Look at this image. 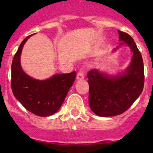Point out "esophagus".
Masks as SVG:
<instances>
[{
	"label": "esophagus",
	"instance_id": "34e87169",
	"mask_svg": "<svg viewBox=\"0 0 153 153\" xmlns=\"http://www.w3.org/2000/svg\"><path fill=\"white\" fill-rule=\"evenodd\" d=\"M84 79V74L82 71H79L77 73V75H76V79L77 80H80V79Z\"/></svg>",
	"mask_w": 153,
	"mask_h": 153
}]
</instances>
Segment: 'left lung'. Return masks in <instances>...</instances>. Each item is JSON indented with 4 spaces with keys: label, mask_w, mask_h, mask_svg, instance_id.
<instances>
[{
    "label": "left lung",
    "mask_w": 153,
    "mask_h": 153,
    "mask_svg": "<svg viewBox=\"0 0 153 153\" xmlns=\"http://www.w3.org/2000/svg\"><path fill=\"white\" fill-rule=\"evenodd\" d=\"M120 45H126L132 56L129 66L122 73L110 75L93 69L88 73L89 104L99 117H108L122 114L129 109L142 93L144 86V66L140 51L128 33L118 30Z\"/></svg>",
    "instance_id": "obj_1"
}]
</instances>
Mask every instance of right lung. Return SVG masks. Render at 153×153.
Returning <instances> with one entry per match:
<instances>
[{
  "mask_svg": "<svg viewBox=\"0 0 153 153\" xmlns=\"http://www.w3.org/2000/svg\"><path fill=\"white\" fill-rule=\"evenodd\" d=\"M27 36L13 56L11 65V89L19 102L28 111L39 117H49L60 109L74 84L76 72L55 74L44 80L31 77L23 70L21 55Z\"/></svg>",
  "mask_w": 153,
  "mask_h": 153,
  "instance_id": "obj_1",
  "label": "right lung"
}]
</instances>
